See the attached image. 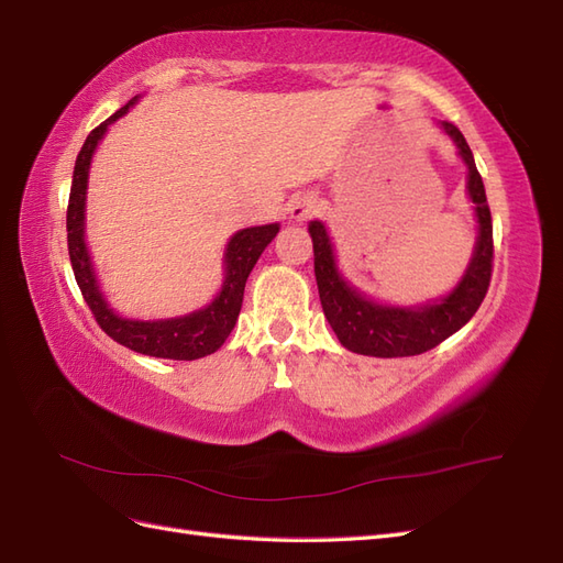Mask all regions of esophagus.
<instances>
[{"label":"esophagus","instance_id":"esophagus-1","mask_svg":"<svg viewBox=\"0 0 563 563\" xmlns=\"http://www.w3.org/2000/svg\"><path fill=\"white\" fill-rule=\"evenodd\" d=\"M319 211H321V201L314 195H300L291 203V218L298 220V223L300 220H310L319 216Z\"/></svg>","mask_w":563,"mask_h":563}]
</instances>
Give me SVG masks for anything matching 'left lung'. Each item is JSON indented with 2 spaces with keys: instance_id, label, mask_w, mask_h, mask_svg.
Here are the masks:
<instances>
[{
  "instance_id": "8db88e82",
  "label": "left lung",
  "mask_w": 563,
  "mask_h": 563,
  "mask_svg": "<svg viewBox=\"0 0 563 563\" xmlns=\"http://www.w3.org/2000/svg\"><path fill=\"white\" fill-rule=\"evenodd\" d=\"M441 129L451 135L457 145V155L467 164V192L474 203L476 223H479L472 261L463 279L446 298L420 305V308H389V305L368 300L338 272L333 246L323 223L319 220L310 223L321 308L340 345L350 352L385 356V360L422 354L444 343L457 329H463L486 298L493 272V223L484 180L476 172L465 135L451 122H441Z\"/></svg>"
}]
</instances>
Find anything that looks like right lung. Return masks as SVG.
<instances>
[{"instance_id": "1", "label": "right lung", "mask_w": 563, "mask_h": 563, "mask_svg": "<svg viewBox=\"0 0 563 563\" xmlns=\"http://www.w3.org/2000/svg\"><path fill=\"white\" fill-rule=\"evenodd\" d=\"M135 100H139V96L129 100L124 108H119L112 117H108L103 124L96 126L79 150L73 174L70 201H67V251H70V263L84 300H87L89 310L93 312L98 327L112 340H117L119 345H124L133 352L159 356V360L192 362L199 360V356L216 352L232 333L236 317H240L242 310L246 279L253 265L258 263L265 246L277 236L279 225L272 223L261 228H246L232 236L225 251L223 288H220V294L203 310L159 321H139L119 317L110 308L103 294H100L96 282L91 255L87 251V242H84V207H87V183L93 150L106 135L108 126L117 122L122 114H126Z\"/></svg>"}]
</instances>
